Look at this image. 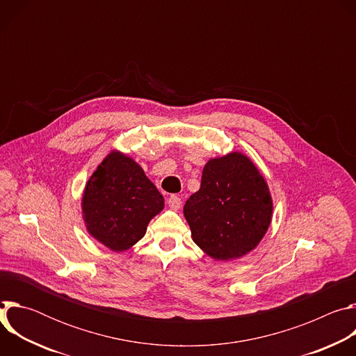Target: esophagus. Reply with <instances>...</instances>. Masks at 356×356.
<instances>
[{
	"label": "esophagus",
	"instance_id": "1",
	"mask_svg": "<svg viewBox=\"0 0 356 356\" xmlns=\"http://www.w3.org/2000/svg\"><path fill=\"white\" fill-rule=\"evenodd\" d=\"M168 204H169V207H170L172 210H179L180 206H181V198H180L179 195L173 194V195H170V197L168 198Z\"/></svg>",
	"mask_w": 356,
	"mask_h": 356
}]
</instances>
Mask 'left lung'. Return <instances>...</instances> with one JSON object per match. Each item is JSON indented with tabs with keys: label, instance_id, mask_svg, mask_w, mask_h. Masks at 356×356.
I'll return each instance as SVG.
<instances>
[{
	"label": "left lung",
	"instance_id": "1",
	"mask_svg": "<svg viewBox=\"0 0 356 356\" xmlns=\"http://www.w3.org/2000/svg\"><path fill=\"white\" fill-rule=\"evenodd\" d=\"M272 197L259 170L246 156L211 159L200 190L184 204L193 241L218 261L239 258L255 248L272 218Z\"/></svg>",
	"mask_w": 356,
	"mask_h": 356
}]
</instances>
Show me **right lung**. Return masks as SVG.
I'll list each match as a JSON object with an SVG mask.
<instances>
[{"mask_svg": "<svg viewBox=\"0 0 356 356\" xmlns=\"http://www.w3.org/2000/svg\"><path fill=\"white\" fill-rule=\"evenodd\" d=\"M87 231L111 250H125L163 210L165 200L131 158L113 152L87 181L83 194Z\"/></svg>", "mask_w": 356, "mask_h": 356, "instance_id": "1", "label": "right lung"}]
</instances>
